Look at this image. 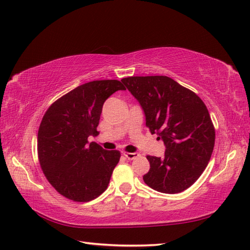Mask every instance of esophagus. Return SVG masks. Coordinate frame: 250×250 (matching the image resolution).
Returning a JSON list of instances; mask_svg holds the SVG:
<instances>
[{
  "instance_id": "obj_1",
  "label": "esophagus",
  "mask_w": 250,
  "mask_h": 250,
  "mask_svg": "<svg viewBox=\"0 0 250 250\" xmlns=\"http://www.w3.org/2000/svg\"><path fill=\"white\" fill-rule=\"evenodd\" d=\"M124 155L128 160H134V159L140 156L137 152H124Z\"/></svg>"
}]
</instances>
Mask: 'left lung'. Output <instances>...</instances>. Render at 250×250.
I'll list each match as a JSON object with an SVG mask.
<instances>
[{"instance_id": "8db88e82", "label": "left lung", "mask_w": 250, "mask_h": 250, "mask_svg": "<svg viewBox=\"0 0 250 250\" xmlns=\"http://www.w3.org/2000/svg\"><path fill=\"white\" fill-rule=\"evenodd\" d=\"M121 82L139 101L151 134L166 145L162 158L147 156L146 185L162 193H178L193 185L208 164L215 128L203 101L167 76H132Z\"/></svg>"}]
</instances>
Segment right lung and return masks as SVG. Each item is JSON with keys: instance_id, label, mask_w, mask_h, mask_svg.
<instances>
[{"instance_id": "obj_1", "label": "right lung", "mask_w": 250, "mask_h": 250, "mask_svg": "<svg viewBox=\"0 0 250 250\" xmlns=\"http://www.w3.org/2000/svg\"><path fill=\"white\" fill-rule=\"evenodd\" d=\"M118 90L119 81H93L73 89L47 109L37 134V152L46 178L58 192L75 202H88L107 189L119 162L118 150L97 143L103 104Z\"/></svg>"}]
</instances>
